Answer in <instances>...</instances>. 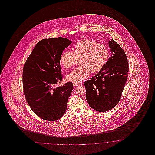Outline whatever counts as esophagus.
Segmentation results:
<instances>
[{
  "label": "esophagus",
  "mask_w": 155,
  "mask_h": 155,
  "mask_svg": "<svg viewBox=\"0 0 155 155\" xmlns=\"http://www.w3.org/2000/svg\"><path fill=\"white\" fill-rule=\"evenodd\" d=\"M80 84H81V83H79V82H74L73 83L74 86H79Z\"/></svg>",
  "instance_id": "1"
}]
</instances>
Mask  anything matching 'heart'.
<instances>
[{"label":"heart","mask_w":155,"mask_h":155,"mask_svg":"<svg viewBox=\"0 0 155 155\" xmlns=\"http://www.w3.org/2000/svg\"><path fill=\"white\" fill-rule=\"evenodd\" d=\"M110 51L108 47L91 39H83L77 42L73 52L65 50L60 57L61 65L66 69H71L78 60L80 66L66 76V80L80 82L89 77L90 72L97 73L101 71L108 61Z\"/></svg>","instance_id":"obj_1"}]
</instances>
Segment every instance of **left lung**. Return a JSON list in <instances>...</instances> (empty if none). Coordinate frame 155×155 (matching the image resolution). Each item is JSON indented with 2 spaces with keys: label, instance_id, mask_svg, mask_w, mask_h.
<instances>
[{
  "label": "left lung",
  "instance_id": "8db88e82",
  "mask_svg": "<svg viewBox=\"0 0 155 155\" xmlns=\"http://www.w3.org/2000/svg\"><path fill=\"white\" fill-rule=\"evenodd\" d=\"M108 45L111 56L97 75L84 82L86 99L90 106L99 112L109 111L119 102L129 71L124 50L113 39Z\"/></svg>",
  "mask_w": 155,
  "mask_h": 155
}]
</instances>
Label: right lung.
I'll list each match as a JSON object with an SVG mask.
<instances>
[{
    "label": "right lung",
    "instance_id": "right-lung-1",
    "mask_svg": "<svg viewBox=\"0 0 155 155\" xmlns=\"http://www.w3.org/2000/svg\"><path fill=\"white\" fill-rule=\"evenodd\" d=\"M71 41L66 38H45L37 43L23 71V87L25 99L38 117L55 121L65 113L73 84L68 82L57 86L63 78L60 57Z\"/></svg>",
    "mask_w": 155,
    "mask_h": 155
}]
</instances>
